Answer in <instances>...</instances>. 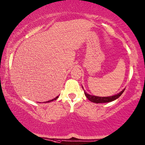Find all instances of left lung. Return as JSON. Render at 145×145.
Returning <instances> with one entry per match:
<instances>
[{
    "label": "left lung",
    "instance_id": "8db88e82",
    "mask_svg": "<svg viewBox=\"0 0 145 145\" xmlns=\"http://www.w3.org/2000/svg\"><path fill=\"white\" fill-rule=\"evenodd\" d=\"M82 88H83V87H82ZM124 90H125V89H123L122 91L120 92L119 93L116 94V95H112V96H110V97H98V96L91 95H89V94L87 93L85 91H84V94H85V95L86 96V97L90 101H91L93 103H108V102L116 100V99H118L120 96L121 94L123 93V92L124 91Z\"/></svg>",
    "mask_w": 145,
    "mask_h": 145
}]
</instances>
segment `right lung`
Segmentation results:
<instances>
[{
	"instance_id": "right-lung-1",
	"label": "right lung",
	"mask_w": 145,
	"mask_h": 145,
	"mask_svg": "<svg viewBox=\"0 0 145 145\" xmlns=\"http://www.w3.org/2000/svg\"><path fill=\"white\" fill-rule=\"evenodd\" d=\"M59 97V96H57V97H56V98H54V99H52V100H50V101H46V102H45V103H48V102H51V101H54V100H56Z\"/></svg>"
}]
</instances>
